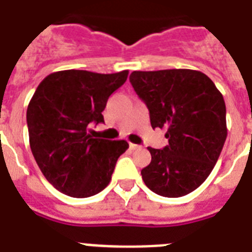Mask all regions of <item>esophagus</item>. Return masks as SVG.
Here are the masks:
<instances>
[{
    "label": "esophagus",
    "instance_id": "1",
    "mask_svg": "<svg viewBox=\"0 0 252 252\" xmlns=\"http://www.w3.org/2000/svg\"><path fill=\"white\" fill-rule=\"evenodd\" d=\"M130 148L132 149V151H140L143 147H141V145H139V144H134V143H130Z\"/></svg>",
    "mask_w": 252,
    "mask_h": 252
}]
</instances>
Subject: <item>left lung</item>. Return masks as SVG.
Segmentation results:
<instances>
[{
    "label": "left lung",
    "instance_id": "obj_1",
    "mask_svg": "<svg viewBox=\"0 0 252 252\" xmlns=\"http://www.w3.org/2000/svg\"><path fill=\"white\" fill-rule=\"evenodd\" d=\"M130 82L147 104L152 127L165 128L168 145L149 147L152 161L141 178L152 192L176 198L211 174L225 143L224 97L199 70H135Z\"/></svg>",
    "mask_w": 252,
    "mask_h": 252
}]
</instances>
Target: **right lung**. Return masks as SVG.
Returning <instances> with one entry per match:
<instances>
[{
  "label": "right lung",
  "instance_id": "1",
  "mask_svg": "<svg viewBox=\"0 0 252 252\" xmlns=\"http://www.w3.org/2000/svg\"><path fill=\"white\" fill-rule=\"evenodd\" d=\"M127 76L128 70H59L45 77L33 94L27 109L29 145L43 176L59 192L86 198L111 182L128 143L93 138L89 126L104 122L108 97Z\"/></svg>",
  "mask_w": 252,
  "mask_h": 252
}]
</instances>
